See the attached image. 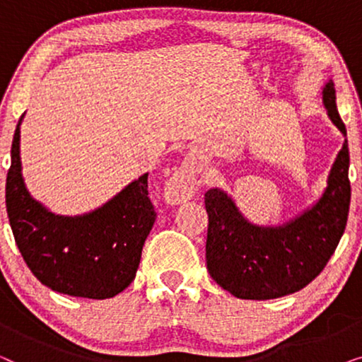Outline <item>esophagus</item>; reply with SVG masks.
<instances>
[{
	"instance_id": "esophagus-1",
	"label": "esophagus",
	"mask_w": 362,
	"mask_h": 362,
	"mask_svg": "<svg viewBox=\"0 0 362 362\" xmlns=\"http://www.w3.org/2000/svg\"><path fill=\"white\" fill-rule=\"evenodd\" d=\"M197 182L199 181H197V173L194 168L189 165L181 166L180 170L175 171V175L166 181V199L170 201L171 204H180V202L191 199L197 189Z\"/></svg>"
}]
</instances>
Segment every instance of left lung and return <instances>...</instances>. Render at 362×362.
Here are the masks:
<instances>
[{"mask_svg": "<svg viewBox=\"0 0 362 362\" xmlns=\"http://www.w3.org/2000/svg\"><path fill=\"white\" fill-rule=\"evenodd\" d=\"M334 93L329 81L323 88V103L331 122L346 136ZM348 170L349 148L344 140L321 199L280 227L252 226L226 192L207 191L206 264L217 285L242 300H270L295 293L313 281L346 229L351 201Z\"/></svg>", "mask_w": 362, "mask_h": 362, "instance_id": "obj_1", "label": "left lung"}]
</instances>
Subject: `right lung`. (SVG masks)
<instances>
[{
  "mask_svg": "<svg viewBox=\"0 0 362 362\" xmlns=\"http://www.w3.org/2000/svg\"><path fill=\"white\" fill-rule=\"evenodd\" d=\"M19 118L6 176V211L24 262L42 285L82 298H112L135 279L156 212L148 175L128 185L100 209L78 217L54 216L24 186Z\"/></svg>",
  "mask_w": 362,
  "mask_h": 362,
  "instance_id": "right-lung-1",
  "label": "right lung"
}]
</instances>
